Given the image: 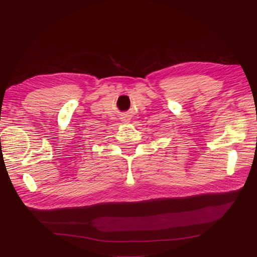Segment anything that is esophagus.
I'll return each mask as SVG.
<instances>
[{"instance_id":"esophagus-1","label":"esophagus","mask_w":257,"mask_h":257,"mask_svg":"<svg viewBox=\"0 0 257 257\" xmlns=\"http://www.w3.org/2000/svg\"><path fill=\"white\" fill-rule=\"evenodd\" d=\"M123 123H128V122H131L130 121V119L128 118H126V116H124V118H122V120H121Z\"/></svg>"}]
</instances>
